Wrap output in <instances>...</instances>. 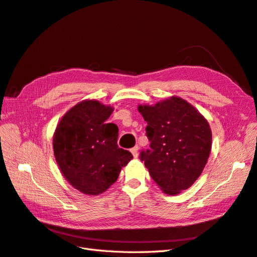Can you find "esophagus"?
<instances>
[{
	"label": "esophagus",
	"mask_w": 257,
	"mask_h": 257,
	"mask_svg": "<svg viewBox=\"0 0 257 257\" xmlns=\"http://www.w3.org/2000/svg\"><path fill=\"white\" fill-rule=\"evenodd\" d=\"M131 152H132V154H133V157H134V158H137V157H138V147L132 148V149H131Z\"/></svg>",
	"instance_id": "34e87169"
}]
</instances>
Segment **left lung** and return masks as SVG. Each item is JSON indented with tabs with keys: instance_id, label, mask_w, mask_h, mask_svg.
<instances>
[{
	"instance_id": "left-lung-1",
	"label": "left lung",
	"mask_w": 257,
	"mask_h": 257,
	"mask_svg": "<svg viewBox=\"0 0 257 257\" xmlns=\"http://www.w3.org/2000/svg\"><path fill=\"white\" fill-rule=\"evenodd\" d=\"M147 122L149 149L139 159L151 178L169 195H176L197 180L211 150L207 120L182 98L172 97L155 106H139Z\"/></svg>"
}]
</instances>
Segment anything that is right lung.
<instances>
[{
  "mask_svg": "<svg viewBox=\"0 0 257 257\" xmlns=\"http://www.w3.org/2000/svg\"><path fill=\"white\" fill-rule=\"evenodd\" d=\"M111 112V107L97 100H84L66 112L53 136L54 157L62 174L88 195L105 192L133 159L116 144L119 128L107 123Z\"/></svg>",
  "mask_w": 257,
  "mask_h": 257,
  "instance_id": "1",
  "label": "right lung"
}]
</instances>
